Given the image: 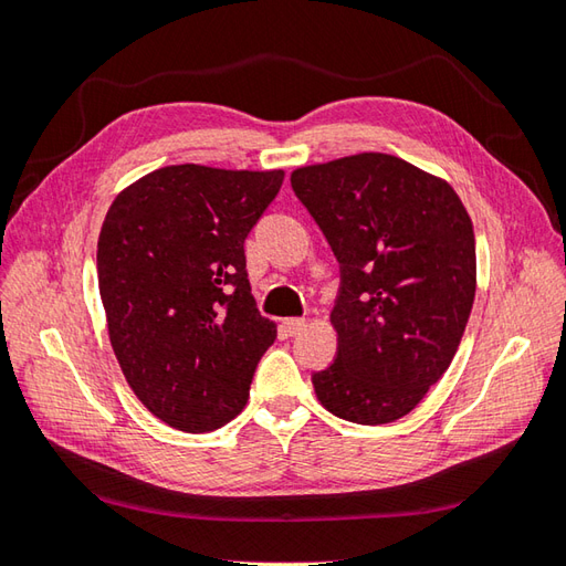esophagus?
<instances>
[{"label": "esophagus", "mask_w": 566, "mask_h": 566, "mask_svg": "<svg viewBox=\"0 0 566 566\" xmlns=\"http://www.w3.org/2000/svg\"><path fill=\"white\" fill-rule=\"evenodd\" d=\"M304 328H306V318H284L282 321L284 335H298Z\"/></svg>", "instance_id": "esophagus-1"}]
</instances>
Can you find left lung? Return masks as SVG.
<instances>
[{
    "mask_svg": "<svg viewBox=\"0 0 566 566\" xmlns=\"http://www.w3.org/2000/svg\"><path fill=\"white\" fill-rule=\"evenodd\" d=\"M340 262L335 363L316 371L333 416L381 426L411 413L460 347L476 292L472 219L444 179L387 153L292 172Z\"/></svg>",
    "mask_w": 566,
    "mask_h": 566,
    "instance_id": "8db88e82",
    "label": "left lung"
}]
</instances>
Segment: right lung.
Segmentation results:
<instances>
[{"instance_id": "right-lung-1", "label": "right lung", "mask_w": 566, "mask_h": 566, "mask_svg": "<svg viewBox=\"0 0 566 566\" xmlns=\"http://www.w3.org/2000/svg\"><path fill=\"white\" fill-rule=\"evenodd\" d=\"M282 179L170 165L106 211L97 274L114 355L140 403L177 430L209 432L243 411L276 338L250 294L243 243Z\"/></svg>"}]
</instances>
